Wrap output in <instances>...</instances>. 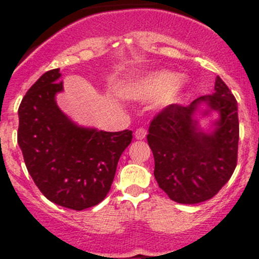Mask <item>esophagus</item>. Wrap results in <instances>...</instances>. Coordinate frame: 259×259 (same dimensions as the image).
<instances>
[{"instance_id": "esophagus-1", "label": "esophagus", "mask_w": 259, "mask_h": 259, "mask_svg": "<svg viewBox=\"0 0 259 259\" xmlns=\"http://www.w3.org/2000/svg\"><path fill=\"white\" fill-rule=\"evenodd\" d=\"M134 137H135V139H138V140L145 139V137H146V129H145V127H143V126L138 127V129L135 130V133H134Z\"/></svg>"}]
</instances>
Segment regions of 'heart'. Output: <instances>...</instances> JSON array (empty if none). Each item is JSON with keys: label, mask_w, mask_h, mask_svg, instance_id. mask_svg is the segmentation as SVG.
I'll list each match as a JSON object with an SVG mask.
<instances>
[{"label": "heart", "mask_w": 259, "mask_h": 259, "mask_svg": "<svg viewBox=\"0 0 259 259\" xmlns=\"http://www.w3.org/2000/svg\"><path fill=\"white\" fill-rule=\"evenodd\" d=\"M185 80L183 76H174L166 71H156L138 76L126 83L121 94L125 98L134 100H148L159 96V104L169 105L177 99L184 88Z\"/></svg>", "instance_id": "heart-1"}]
</instances>
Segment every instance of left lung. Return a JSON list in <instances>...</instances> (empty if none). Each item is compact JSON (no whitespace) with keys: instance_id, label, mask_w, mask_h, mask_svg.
I'll return each mask as SVG.
<instances>
[{"instance_id":"obj_1","label":"left lung","mask_w":259,"mask_h":259,"mask_svg":"<svg viewBox=\"0 0 259 259\" xmlns=\"http://www.w3.org/2000/svg\"><path fill=\"white\" fill-rule=\"evenodd\" d=\"M202 102L208 105L205 114L220 113L213 133L203 132L194 119ZM146 138L159 188L177 203L205 202L231 179L237 166L239 122L236 98L217 76L211 95L200 96L188 106L171 104L156 114Z\"/></svg>"}]
</instances>
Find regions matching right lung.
I'll use <instances>...</instances> for the list:
<instances>
[{"instance_id": "right-lung-1", "label": "right lung", "mask_w": 259, "mask_h": 259, "mask_svg": "<svg viewBox=\"0 0 259 259\" xmlns=\"http://www.w3.org/2000/svg\"><path fill=\"white\" fill-rule=\"evenodd\" d=\"M60 70L45 72L18 108L17 143L31 178L50 202L74 210L99 204L110 190L132 130L81 127L59 109Z\"/></svg>"}]
</instances>
